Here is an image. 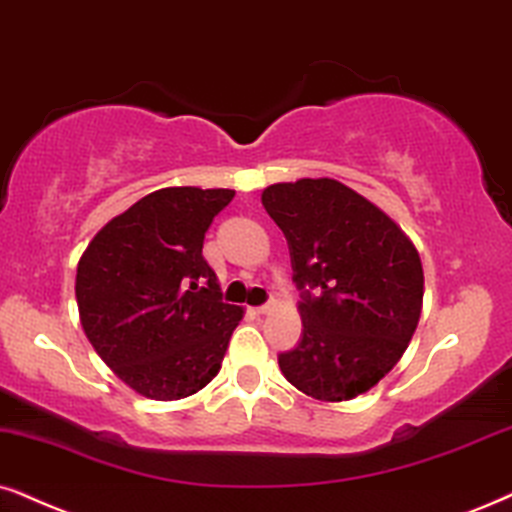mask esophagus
Segmentation results:
<instances>
[{
  "mask_svg": "<svg viewBox=\"0 0 512 512\" xmlns=\"http://www.w3.org/2000/svg\"><path fill=\"white\" fill-rule=\"evenodd\" d=\"M252 312H255V314H269V312H274V302L260 304V307H252Z\"/></svg>",
  "mask_w": 512,
  "mask_h": 512,
  "instance_id": "obj_1",
  "label": "esophagus"
}]
</instances>
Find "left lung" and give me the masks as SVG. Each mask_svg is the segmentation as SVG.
Masks as SVG:
<instances>
[{
    "label": "left lung",
    "mask_w": 512,
    "mask_h": 512,
    "mask_svg": "<svg viewBox=\"0 0 512 512\" xmlns=\"http://www.w3.org/2000/svg\"><path fill=\"white\" fill-rule=\"evenodd\" d=\"M262 205L286 236L302 290L300 342L278 354V366L307 397H359L392 371L416 333V245L371 200L328 177L271 184Z\"/></svg>",
    "instance_id": "obj_1"
}]
</instances>
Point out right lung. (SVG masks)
Masks as SVG:
<instances>
[{"label": "right lung", "mask_w": 512, "mask_h": 512, "mask_svg": "<svg viewBox=\"0 0 512 512\" xmlns=\"http://www.w3.org/2000/svg\"><path fill=\"white\" fill-rule=\"evenodd\" d=\"M234 193L153 191L113 217L82 252L75 297L84 335L141 397H191L222 368L243 309L222 302L203 241Z\"/></svg>", "instance_id": "add662e5"}]
</instances>
